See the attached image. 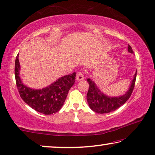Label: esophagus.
I'll return each instance as SVG.
<instances>
[{
  "mask_svg": "<svg viewBox=\"0 0 155 155\" xmlns=\"http://www.w3.org/2000/svg\"><path fill=\"white\" fill-rule=\"evenodd\" d=\"M83 79H84V75H83L82 72H81V71L78 72L77 74H76V80L78 81H80Z\"/></svg>",
  "mask_w": 155,
  "mask_h": 155,
  "instance_id": "obj_1",
  "label": "esophagus"
}]
</instances>
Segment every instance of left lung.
I'll return each instance as SVG.
<instances>
[{
	"label": "left lung",
	"instance_id": "8db88e82",
	"mask_svg": "<svg viewBox=\"0 0 155 155\" xmlns=\"http://www.w3.org/2000/svg\"><path fill=\"white\" fill-rule=\"evenodd\" d=\"M128 51L131 53H134L132 47L130 45H128ZM136 78H137V72L131 83L129 90L123 96L118 97L106 96L101 91L94 81H92L90 78H88L87 80L89 83V87L87 95V99L90 108L97 114H106L116 110L120 106L124 104L126 101L130 98L134 88Z\"/></svg>",
	"mask_w": 155,
	"mask_h": 155
}]
</instances>
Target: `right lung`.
I'll return each mask as SVG.
<instances>
[{
    "mask_svg": "<svg viewBox=\"0 0 155 155\" xmlns=\"http://www.w3.org/2000/svg\"><path fill=\"white\" fill-rule=\"evenodd\" d=\"M18 54L15 60L16 84L23 101L30 107L46 115L59 111L65 102L67 94L75 82V73L59 78L50 86L41 89H32L23 84L19 75Z\"/></svg>",
    "mask_w": 155,
    "mask_h": 155,
    "instance_id": "1",
    "label": "right lung"
}]
</instances>
